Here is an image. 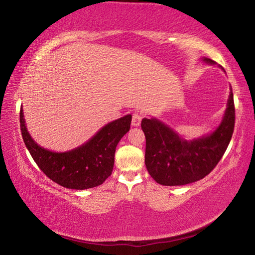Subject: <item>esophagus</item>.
Returning <instances> with one entry per match:
<instances>
[{
  "mask_svg": "<svg viewBox=\"0 0 255 255\" xmlns=\"http://www.w3.org/2000/svg\"><path fill=\"white\" fill-rule=\"evenodd\" d=\"M141 119H143V116H141V114H139V112H133L131 125L133 127H138L141 123Z\"/></svg>",
  "mask_w": 255,
  "mask_h": 255,
  "instance_id": "1",
  "label": "esophagus"
}]
</instances>
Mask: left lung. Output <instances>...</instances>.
<instances>
[{"instance_id":"8db88e82","label":"left lung","mask_w":255,"mask_h":255,"mask_svg":"<svg viewBox=\"0 0 255 255\" xmlns=\"http://www.w3.org/2000/svg\"><path fill=\"white\" fill-rule=\"evenodd\" d=\"M206 63L214 60L204 58ZM235 125L234 97L231 89L222 123L209 135L185 140L155 118L141 120L146 138L145 165L162 185H184L204 179L221 161L232 139Z\"/></svg>"}]
</instances>
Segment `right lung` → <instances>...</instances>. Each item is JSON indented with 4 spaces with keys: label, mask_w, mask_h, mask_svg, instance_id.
I'll return each mask as SVG.
<instances>
[{
    "label": "right lung",
    "mask_w": 255,
    "mask_h": 255,
    "mask_svg": "<svg viewBox=\"0 0 255 255\" xmlns=\"http://www.w3.org/2000/svg\"><path fill=\"white\" fill-rule=\"evenodd\" d=\"M130 123L131 116H125L107 124L80 147L56 153L41 147L32 139L25 127L22 109L20 110L21 133L33 161L54 182L75 190L98 187L111 175L116 147L129 131Z\"/></svg>",
    "instance_id": "obj_1"
}]
</instances>
